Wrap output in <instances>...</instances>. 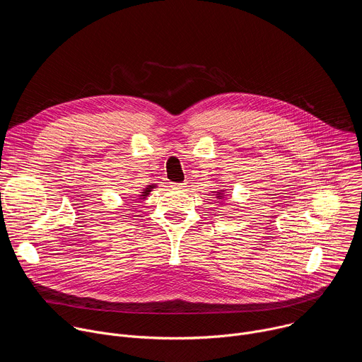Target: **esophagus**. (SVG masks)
Wrapping results in <instances>:
<instances>
[{
    "label": "esophagus",
    "instance_id": "esophagus-1",
    "mask_svg": "<svg viewBox=\"0 0 362 362\" xmlns=\"http://www.w3.org/2000/svg\"><path fill=\"white\" fill-rule=\"evenodd\" d=\"M170 187L175 189V190H182V189L187 187V183H186V182H183V183H172Z\"/></svg>",
    "mask_w": 362,
    "mask_h": 362
}]
</instances>
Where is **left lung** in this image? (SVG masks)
<instances>
[{
    "instance_id": "left-lung-1",
    "label": "left lung",
    "mask_w": 362,
    "mask_h": 362,
    "mask_svg": "<svg viewBox=\"0 0 362 362\" xmlns=\"http://www.w3.org/2000/svg\"><path fill=\"white\" fill-rule=\"evenodd\" d=\"M223 192H225V190H219V192H216V199H223V197H225Z\"/></svg>"
}]
</instances>
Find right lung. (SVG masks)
<instances>
[{
	"mask_svg": "<svg viewBox=\"0 0 362 362\" xmlns=\"http://www.w3.org/2000/svg\"><path fill=\"white\" fill-rule=\"evenodd\" d=\"M154 186L153 185H148L146 189H143V192H140V194H139V199H146V196H148V193L151 192V189H153ZM136 202V200H134ZM133 202V203H134Z\"/></svg>",
	"mask_w": 362,
	"mask_h": 362,
	"instance_id": "obj_1",
	"label": "right lung"
}]
</instances>
